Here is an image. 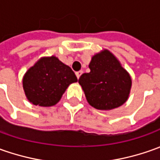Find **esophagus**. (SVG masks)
<instances>
[{
  "instance_id": "esophagus-1",
  "label": "esophagus",
  "mask_w": 160,
  "mask_h": 160,
  "mask_svg": "<svg viewBox=\"0 0 160 160\" xmlns=\"http://www.w3.org/2000/svg\"><path fill=\"white\" fill-rule=\"evenodd\" d=\"M82 73H83V71H82V70L76 72H75V74H76V76H77V78H78V79H80V75H81Z\"/></svg>"
}]
</instances>
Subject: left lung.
<instances>
[{
  "instance_id": "obj_1",
  "label": "left lung",
  "mask_w": 160,
  "mask_h": 160,
  "mask_svg": "<svg viewBox=\"0 0 160 160\" xmlns=\"http://www.w3.org/2000/svg\"><path fill=\"white\" fill-rule=\"evenodd\" d=\"M90 72L83 73L79 83L92 107L109 110L127 101L131 79L111 52L104 50L94 55L89 64Z\"/></svg>"
}]
</instances>
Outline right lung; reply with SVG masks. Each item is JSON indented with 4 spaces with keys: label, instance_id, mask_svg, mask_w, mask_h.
I'll use <instances>...</instances> for the list:
<instances>
[{
    "label": "right lung",
    "instance_id": "obj_1",
    "mask_svg": "<svg viewBox=\"0 0 160 160\" xmlns=\"http://www.w3.org/2000/svg\"><path fill=\"white\" fill-rule=\"evenodd\" d=\"M77 80L69 66L52 56L39 59L30 67L23 77L22 86L30 102L50 107L58 102L68 86Z\"/></svg>",
    "mask_w": 160,
    "mask_h": 160
}]
</instances>
